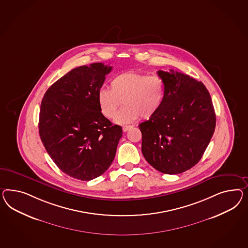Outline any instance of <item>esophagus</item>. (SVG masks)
I'll return each mask as SVG.
<instances>
[{"mask_svg": "<svg viewBox=\"0 0 248 248\" xmlns=\"http://www.w3.org/2000/svg\"><path fill=\"white\" fill-rule=\"evenodd\" d=\"M132 127H133L132 125H124V126H123V131H124V132H127L128 130L131 129Z\"/></svg>", "mask_w": 248, "mask_h": 248, "instance_id": "obj_1", "label": "esophagus"}]
</instances>
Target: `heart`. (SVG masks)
Returning <instances> with one entry per match:
<instances>
[{"instance_id": "obj_1", "label": "heart", "mask_w": 248, "mask_h": 248, "mask_svg": "<svg viewBox=\"0 0 248 248\" xmlns=\"http://www.w3.org/2000/svg\"><path fill=\"white\" fill-rule=\"evenodd\" d=\"M165 95V86L161 78L129 71L120 74L111 81V89L102 88L97 100L101 112L114 123L124 124L142 118H150L161 108Z\"/></svg>"}]
</instances>
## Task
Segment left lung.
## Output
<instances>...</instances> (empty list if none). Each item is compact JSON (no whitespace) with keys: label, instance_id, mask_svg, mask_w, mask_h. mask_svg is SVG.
<instances>
[{"label":"left lung","instance_id":"1","mask_svg":"<svg viewBox=\"0 0 248 248\" xmlns=\"http://www.w3.org/2000/svg\"><path fill=\"white\" fill-rule=\"evenodd\" d=\"M165 95L161 108L139 124L141 153L154 169L179 174L195 166L214 134L216 114L202 82L181 72L159 70Z\"/></svg>","mask_w":248,"mask_h":248}]
</instances>
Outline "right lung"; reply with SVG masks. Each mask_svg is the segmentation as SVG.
I'll return each mask as SVG.
<instances>
[{"mask_svg": "<svg viewBox=\"0 0 248 248\" xmlns=\"http://www.w3.org/2000/svg\"><path fill=\"white\" fill-rule=\"evenodd\" d=\"M111 70L103 63L74 68L41 101V141L60 170L80 181L95 179L110 167L123 134L101 113L97 100Z\"/></svg>", "mask_w": 248, "mask_h": 248, "instance_id": "right-lung-1", "label": "right lung"}]
</instances>
